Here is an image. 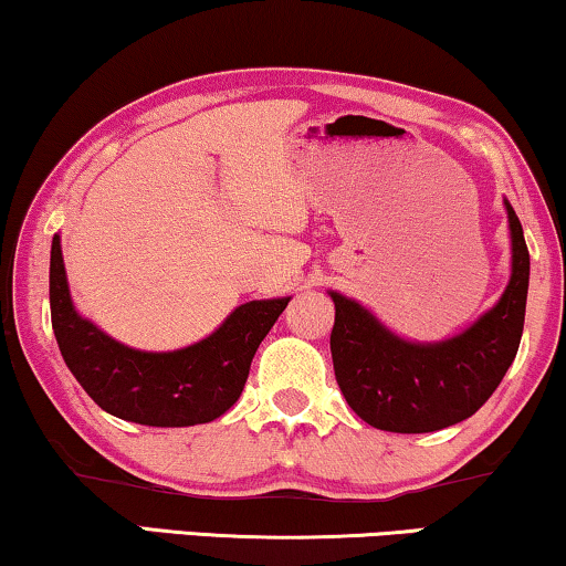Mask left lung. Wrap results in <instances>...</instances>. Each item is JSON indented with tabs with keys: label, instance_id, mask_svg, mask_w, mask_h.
I'll return each mask as SVG.
<instances>
[{
	"label": "left lung",
	"instance_id": "obj_1",
	"mask_svg": "<svg viewBox=\"0 0 566 566\" xmlns=\"http://www.w3.org/2000/svg\"><path fill=\"white\" fill-rule=\"evenodd\" d=\"M505 210L513 241L511 282L497 305L459 336L436 344L405 340L359 302L331 292L333 369L364 423L392 433L441 431L474 416L503 381L521 346L531 272L518 214L507 200Z\"/></svg>",
	"mask_w": 566,
	"mask_h": 566
}]
</instances>
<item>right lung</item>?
<instances>
[{
    "label": "right lung",
    "instance_id": "1",
    "mask_svg": "<svg viewBox=\"0 0 566 566\" xmlns=\"http://www.w3.org/2000/svg\"><path fill=\"white\" fill-rule=\"evenodd\" d=\"M290 297L235 307L200 344L177 352H138L109 338L74 310L61 238L51 245V323L61 356L84 392L109 416L140 426L210 423L241 397L253 354Z\"/></svg>",
    "mask_w": 566,
    "mask_h": 566
}]
</instances>
